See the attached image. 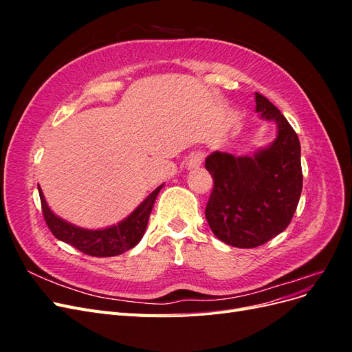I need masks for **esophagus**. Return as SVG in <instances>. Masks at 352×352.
I'll use <instances>...</instances> for the list:
<instances>
[{
  "label": "esophagus",
  "mask_w": 352,
  "mask_h": 352,
  "mask_svg": "<svg viewBox=\"0 0 352 352\" xmlns=\"http://www.w3.org/2000/svg\"><path fill=\"white\" fill-rule=\"evenodd\" d=\"M202 160H204V153H201V151L192 153L188 158L186 166H188V168H198L202 164Z\"/></svg>",
  "instance_id": "1"
}]
</instances>
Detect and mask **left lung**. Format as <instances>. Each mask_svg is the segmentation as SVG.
<instances>
[{"label":"left lung","instance_id":"1","mask_svg":"<svg viewBox=\"0 0 352 352\" xmlns=\"http://www.w3.org/2000/svg\"><path fill=\"white\" fill-rule=\"evenodd\" d=\"M255 111L278 124V136L252 157L214 151L206 168L214 180L206 207L212 233L236 248H255L289 225L302 190L301 145L274 105L255 92Z\"/></svg>","mask_w":352,"mask_h":352}]
</instances>
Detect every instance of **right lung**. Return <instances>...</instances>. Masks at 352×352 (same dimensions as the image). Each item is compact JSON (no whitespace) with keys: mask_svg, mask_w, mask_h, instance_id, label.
Returning a JSON list of instances; mask_svg holds the SVG:
<instances>
[{"mask_svg":"<svg viewBox=\"0 0 352 352\" xmlns=\"http://www.w3.org/2000/svg\"><path fill=\"white\" fill-rule=\"evenodd\" d=\"M162 188L163 185L158 186L154 192L148 195L129 217H126L123 221L117 223L114 226L100 230L82 229L57 217L50 210L39 186L38 190L42 206V214H44L45 223L52 232V235L57 239L72 245V247L79 250L80 252L92 255V257H113V255H119L133 248L142 239L155 198Z\"/></svg>","mask_w":352,"mask_h":352,"instance_id":"1","label":"right lung"}]
</instances>
